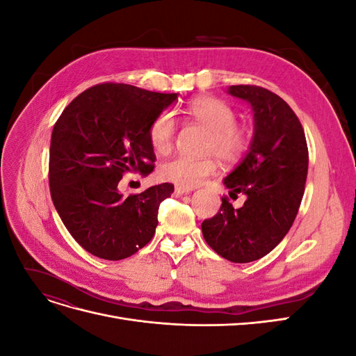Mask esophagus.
I'll list each match as a JSON object with an SVG mask.
<instances>
[{
    "label": "esophagus",
    "mask_w": 356,
    "mask_h": 356,
    "mask_svg": "<svg viewBox=\"0 0 356 356\" xmlns=\"http://www.w3.org/2000/svg\"><path fill=\"white\" fill-rule=\"evenodd\" d=\"M188 191H190L188 188L175 187V190H174V196H175V197H179V196H182V195H186V193H188Z\"/></svg>",
    "instance_id": "esophagus-1"
}]
</instances>
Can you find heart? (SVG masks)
<instances>
[{"mask_svg": "<svg viewBox=\"0 0 356 356\" xmlns=\"http://www.w3.org/2000/svg\"><path fill=\"white\" fill-rule=\"evenodd\" d=\"M187 115L193 122L209 131L208 152L215 153L224 161L239 160L250 147V135L236 126V113L230 105L212 96H200L187 106ZM177 134V120L172 111L160 113L149 124V144L159 154L172 148ZM217 160L212 157L191 159L177 156L160 166V178L182 188H193L217 172Z\"/></svg>", "mask_w": 356, "mask_h": 356, "instance_id": "1", "label": "heart"}]
</instances>
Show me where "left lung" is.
Returning a JSON list of instances; mask_svg holds the SVG:
<instances>
[{
	"label": "left lung",
	"instance_id": "obj_1",
	"mask_svg": "<svg viewBox=\"0 0 356 356\" xmlns=\"http://www.w3.org/2000/svg\"><path fill=\"white\" fill-rule=\"evenodd\" d=\"M227 93L254 113L250 148L222 179L229 195L246 196L234 209L222 199L215 217L202 222L212 250L232 263H251L277 246L293 225L303 199L309 153L303 126L291 106L258 86H230Z\"/></svg>",
	"mask_w": 356,
	"mask_h": 356
}]
</instances>
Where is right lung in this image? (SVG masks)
Segmentation results:
<instances>
[{"mask_svg":"<svg viewBox=\"0 0 356 356\" xmlns=\"http://www.w3.org/2000/svg\"><path fill=\"white\" fill-rule=\"evenodd\" d=\"M178 99L131 84H96L58 118L50 143L49 182L53 204L72 238L104 260H123L153 239L160 203L174 186H153L123 196L126 172L148 175L154 148L148 129Z\"/></svg>","mask_w":356,"mask_h":356,"instance_id":"add662e5","label":"right lung"}]
</instances>
